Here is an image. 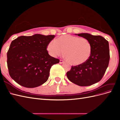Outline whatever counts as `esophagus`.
Masks as SVG:
<instances>
[{"label": "esophagus", "mask_w": 120, "mask_h": 120, "mask_svg": "<svg viewBox=\"0 0 120 120\" xmlns=\"http://www.w3.org/2000/svg\"><path fill=\"white\" fill-rule=\"evenodd\" d=\"M64 63V61L63 60H60V64H63Z\"/></svg>", "instance_id": "1"}]
</instances>
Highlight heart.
Returning a JSON list of instances; mask_svg holds the SVG:
<instances>
[{"mask_svg": "<svg viewBox=\"0 0 120 120\" xmlns=\"http://www.w3.org/2000/svg\"><path fill=\"white\" fill-rule=\"evenodd\" d=\"M49 53L56 57L63 54L72 65L85 63L92 52V45L89 40L75 36L66 34L60 36L56 41H50L47 46Z\"/></svg>", "mask_w": 120, "mask_h": 120, "instance_id": "obj_1", "label": "heart"}]
</instances>
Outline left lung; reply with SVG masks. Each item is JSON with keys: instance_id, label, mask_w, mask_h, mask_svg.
Here are the masks:
<instances>
[{"instance_id": "left-lung-1", "label": "left lung", "mask_w": 120, "mask_h": 120, "mask_svg": "<svg viewBox=\"0 0 120 120\" xmlns=\"http://www.w3.org/2000/svg\"><path fill=\"white\" fill-rule=\"evenodd\" d=\"M89 40L92 45L91 54L84 64L72 66L67 72L68 79L79 86H89L99 82L104 75L110 60L109 42L100 35L88 33L75 34Z\"/></svg>"}]
</instances>
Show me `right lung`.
<instances>
[{
    "mask_svg": "<svg viewBox=\"0 0 120 120\" xmlns=\"http://www.w3.org/2000/svg\"><path fill=\"white\" fill-rule=\"evenodd\" d=\"M54 37L35 34L13 40L7 54V63L9 75L14 81L28 88H35L47 81L52 66L60 62L46 49Z\"/></svg>",
    "mask_w": 120,
    "mask_h": 120,
    "instance_id": "add662e5",
    "label": "right lung"
}]
</instances>
